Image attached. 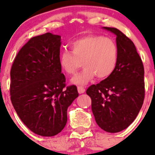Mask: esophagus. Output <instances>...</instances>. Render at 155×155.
<instances>
[{"instance_id":"1","label":"esophagus","mask_w":155,"mask_h":155,"mask_svg":"<svg viewBox=\"0 0 155 155\" xmlns=\"http://www.w3.org/2000/svg\"><path fill=\"white\" fill-rule=\"evenodd\" d=\"M77 89H78V92H79V94H82L85 91V87H82V86H78Z\"/></svg>"}]
</instances>
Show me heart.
<instances>
[{
    "label": "heart",
    "mask_w": 155,
    "mask_h": 155,
    "mask_svg": "<svg viewBox=\"0 0 155 155\" xmlns=\"http://www.w3.org/2000/svg\"><path fill=\"white\" fill-rule=\"evenodd\" d=\"M71 51H62L59 64L66 74L73 76L82 65L84 70L72 79L76 85H85L95 76L106 79L115 71L118 61V47L111 37L88 34L70 42Z\"/></svg>",
    "instance_id": "b5f03b06"
}]
</instances>
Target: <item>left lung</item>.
I'll return each instance as SVG.
<instances>
[{
    "instance_id": "8db88e82",
    "label": "left lung",
    "mask_w": 155,
    "mask_h": 155,
    "mask_svg": "<svg viewBox=\"0 0 155 155\" xmlns=\"http://www.w3.org/2000/svg\"><path fill=\"white\" fill-rule=\"evenodd\" d=\"M104 28L116 35L118 61L114 73L87 87L97 124L104 130L117 133L135 120L145 98L144 67L132 40L115 28Z\"/></svg>"
}]
</instances>
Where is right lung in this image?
I'll use <instances>...</instances> for the list:
<instances>
[{
	"mask_svg": "<svg viewBox=\"0 0 155 155\" xmlns=\"http://www.w3.org/2000/svg\"><path fill=\"white\" fill-rule=\"evenodd\" d=\"M61 37L51 33L31 38L16 54L10 70V100L17 115L37 135L53 137L64 129L67 110L79 96L66 86L59 64Z\"/></svg>",
	"mask_w": 155,
	"mask_h": 155,
	"instance_id": "obj_1",
	"label": "right lung"
}]
</instances>
